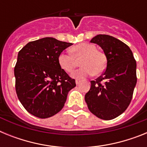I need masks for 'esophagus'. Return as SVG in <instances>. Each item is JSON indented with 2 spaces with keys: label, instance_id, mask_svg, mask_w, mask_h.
Listing matches in <instances>:
<instances>
[{
  "label": "esophagus",
  "instance_id": "obj_1",
  "mask_svg": "<svg viewBox=\"0 0 147 147\" xmlns=\"http://www.w3.org/2000/svg\"><path fill=\"white\" fill-rule=\"evenodd\" d=\"M80 80H76V85H79V84H80Z\"/></svg>",
  "mask_w": 147,
  "mask_h": 147
}]
</instances>
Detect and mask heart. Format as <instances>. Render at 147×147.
<instances>
[{
	"mask_svg": "<svg viewBox=\"0 0 147 147\" xmlns=\"http://www.w3.org/2000/svg\"><path fill=\"white\" fill-rule=\"evenodd\" d=\"M71 54L62 52L58 57V62L61 68L67 73H71L77 67L80 60L82 67L74 74L76 78H85L93 74H99L106 67V57L105 54L96 50L93 44L82 42L71 48Z\"/></svg>",
	"mask_w": 147,
	"mask_h": 147,
	"instance_id": "1",
	"label": "heart"
}]
</instances>
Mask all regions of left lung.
<instances>
[{"instance_id":"8db88e82","label":"left lung","mask_w":147,"mask_h":147,"mask_svg":"<svg viewBox=\"0 0 147 147\" xmlns=\"http://www.w3.org/2000/svg\"><path fill=\"white\" fill-rule=\"evenodd\" d=\"M90 42L98 45L107 58L103 74L91 81L85 100L89 110L103 120H111L128 107L137 82L136 61L128 45L115 37L98 34Z\"/></svg>"}]
</instances>
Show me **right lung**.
Wrapping results in <instances>:
<instances>
[{"mask_svg": "<svg viewBox=\"0 0 147 147\" xmlns=\"http://www.w3.org/2000/svg\"><path fill=\"white\" fill-rule=\"evenodd\" d=\"M71 45L45 37L29 42L18 52L14 71L16 93L24 108L36 117L46 119L59 113L76 86L58 62L59 54Z\"/></svg>", "mask_w": 147, "mask_h": 147, "instance_id": "1", "label": "right lung"}]
</instances>
